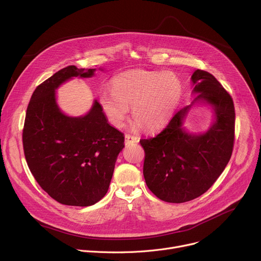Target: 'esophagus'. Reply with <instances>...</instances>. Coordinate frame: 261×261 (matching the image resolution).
Masks as SVG:
<instances>
[{"label": "esophagus", "instance_id": "obj_1", "mask_svg": "<svg viewBox=\"0 0 261 261\" xmlns=\"http://www.w3.org/2000/svg\"><path fill=\"white\" fill-rule=\"evenodd\" d=\"M139 140V138L135 135H131V134H125V142L126 144L132 143V142H137Z\"/></svg>", "mask_w": 261, "mask_h": 261}]
</instances>
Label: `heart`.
<instances>
[{
	"mask_svg": "<svg viewBox=\"0 0 261 261\" xmlns=\"http://www.w3.org/2000/svg\"><path fill=\"white\" fill-rule=\"evenodd\" d=\"M111 88L113 92L103 91L100 95L105 114L116 127H122L132 106L134 129L164 126L182 94V85L172 72L128 71L116 76Z\"/></svg>",
	"mask_w": 261,
	"mask_h": 261,
	"instance_id": "obj_1",
	"label": "heart"
}]
</instances>
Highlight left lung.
<instances>
[{
  "instance_id": "8db88e82",
  "label": "left lung",
  "mask_w": 261,
  "mask_h": 261,
  "mask_svg": "<svg viewBox=\"0 0 261 261\" xmlns=\"http://www.w3.org/2000/svg\"><path fill=\"white\" fill-rule=\"evenodd\" d=\"M196 100L211 103L216 121L203 135H190L181 128L192 106L172 117L155 137L140 139L144 150L143 176L159 199L181 203L205 193L230 160L234 142L233 100L211 73L197 69L191 76Z\"/></svg>"
}]
</instances>
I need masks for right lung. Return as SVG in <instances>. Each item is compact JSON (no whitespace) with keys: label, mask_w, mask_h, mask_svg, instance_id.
<instances>
[{"label":"right lung","mask_w":261,"mask_h":261,"mask_svg":"<svg viewBox=\"0 0 261 261\" xmlns=\"http://www.w3.org/2000/svg\"><path fill=\"white\" fill-rule=\"evenodd\" d=\"M95 69L68 66L34 91L27 108L22 144L28 166L40 187L65 205L89 206L106 194L124 134L110 126L95 100L84 117L64 115L56 90L72 77H91Z\"/></svg>","instance_id":"right-lung-1"}]
</instances>
